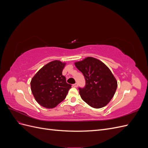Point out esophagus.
<instances>
[{"mask_svg": "<svg viewBox=\"0 0 148 148\" xmlns=\"http://www.w3.org/2000/svg\"><path fill=\"white\" fill-rule=\"evenodd\" d=\"M73 86L75 88H77L78 86V83H75L73 84Z\"/></svg>", "mask_w": 148, "mask_h": 148, "instance_id": "obj_1", "label": "esophagus"}]
</instances>
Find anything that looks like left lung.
<instances>
[{"label":"left lung","mask_w":148,"mask_h":148,"mask_svg":"<svg viewBox=\"0 0 148 148\" xmlns=\"http://www.w3.org/2000/svg\"><path fill=\"white\" fill-rule=\"evenodd\" d=\"M83 74L86 85L79 88L82 99L93 108L106 106L114 97L117 82L110 69L103 62L94 57H88L75 63Z\"/></svg>","instance_id":"8db88e82"}]
</instances>
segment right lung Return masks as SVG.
I'll use <instances>...</instances> for the list:
<instances>
[{
    "instance_id": "1",
    "label": "right lung",
    "mask_w": 148,
    "mask_h": 148,
    "mask_svg": "<svg viewBox=\"0 0 148 148\" xmlns=\"http://www.w3.org/2000/svg\"><path fill=\"white\" fill-rule=\"evenodd\" d=\"M65 64L59 60L52 61L42 67L31 79V92L41 106L52 109L65 99L71 86L62 75Z\"/></svg>"
}]
</instances>
